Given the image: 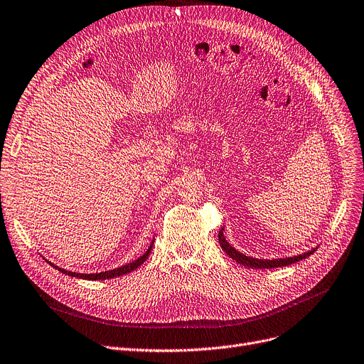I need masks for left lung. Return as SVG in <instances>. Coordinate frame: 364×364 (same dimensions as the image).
<instances>
[{
  "instance_id": "obj_1",
  "label": "left lung",
  "mask_w": 364,
  "mask_h": 364,
  "mask_svg": "<svg viewBox=\"0 0 364 364\" xmlns=\"http://www.w3.org/2000/svg\"><path fill=\"white\" fill-rule=\"evenodd\" d=\"M218 242L221 245V248H223L226 251V255L233 259L235 262H238L244 266H248V267H256V269H271V267H281V266H287V264H291V263H296L299 260H304L306 259L308 256H311L312 252L315 251V248H312L311 251L308 252H304V255H299V256H294V257H287V259H278V260H259V259H252V257H248V256H244L241 255L240 251H236L233 247H230L228 244V241L225 240V235H223V229H221L218 232Z\"/></svg>"
}]
</instances>
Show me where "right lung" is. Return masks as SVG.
<instances>
[{
  "label": "right lung",
  "mask_w": 364,
  "mask_h": 364,
  "mask_svg": "<svg viewBox=\"0 0 364 364\" xmlns=\"http://www.w3.org/2000/svg\"><path fill=\"white\" fill-rule=\"evenodd\" d=\"M154 242V241H153ZM153 242H151V245L149 247V250L144 252L143 256H141L139 259H136V260H134V262H131V263H128V264H124V266H122V267H117V269H113V271H105V272H100V274H77V272H70V271H65V269H62V267H58V266H55L53 263H50L53 267H56V269L59 271V272H62V274H65V275H70V277H75V278H83V279H92V281H97V279H108V278H116V277H120V275H126V274H129V272H132L134 269H136L138 266H141L143 264L146 260H147V257H149V255H150V251H151V248H153Z\"/></svg>",
  "instance_id": "add662e5"
}]
</instances>
